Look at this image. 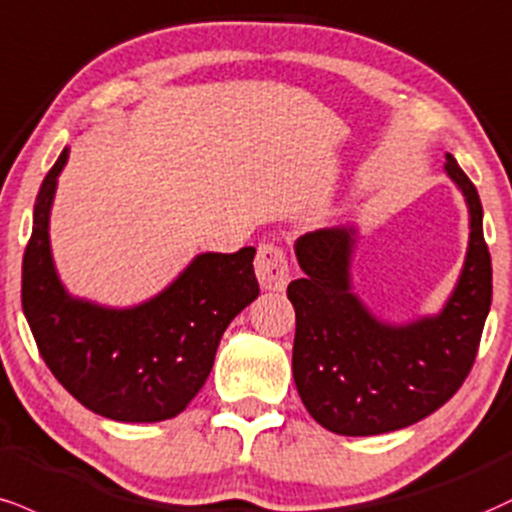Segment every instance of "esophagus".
<instances>
[{"label": "esophagus", "instance_id": "esophagus-1", "mask_svg": "<svg viewBox=\"0 0 512 512\" xmlns=\"http://www.w3.org/2000/svg\"><path fill=\"white\" fill-rule=\"evenodd\" d=\"M255 272L264 291H283V288L288 286L291 272H288L286 252H283L281 245L262 243L260 248H257Z\"/></svg>", "mask_w": 512, "mask_h": 512}]
</instances>
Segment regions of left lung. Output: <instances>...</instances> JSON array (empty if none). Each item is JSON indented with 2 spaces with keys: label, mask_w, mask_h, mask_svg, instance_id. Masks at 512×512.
Here are the masks:
<instances>
[{
  "label": "left lung",
  "mask_w": 512,
  "mask_h": 512,
  "mask_svg": "<svg viewBox=\"0 0 512 512\" xmlns=\"http://www.w3.org/2000/svg\"><path fill=\"white\" fill-rule=\"evenodd\" d=\"M470 207V248L441 315L381 324L350 291L353 229L305 233L295 243L303 279L288 283L295 307L293 379L307 412L343 436L396 432L439 410L463 386L491 307V255L477 188L446 155Z\"/></svg>",
  "instance_id": "8db88e82"
}]
</instances>
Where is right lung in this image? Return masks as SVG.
Returning <instances> with one entry per match:
<instances>
[{"label":"right lung","mask_w":512,"mask_h":512,"mask_svg":"<svg viewBox=\"0 0 512 512\" xmlns=\"http://www.w3.org/2000/svg\"><path fill=\"white\" fill-rule=\"evenodd\" d=\"M66 159L69 147L35 200L23 315L49 372L80 405L116 422L171 420L207 381L226 326L260 295L255 248L197 255L166 291L131 310L71 298L49 252V207Z\"/></svg>","instance_id":"add662e5"}]
</instances>
